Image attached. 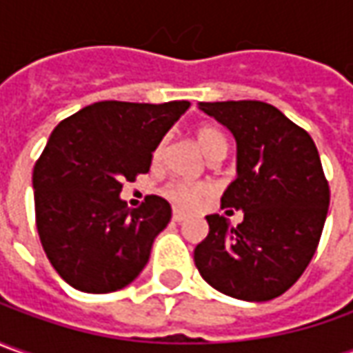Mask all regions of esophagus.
<instances>
[{
	"mask_svg": "<svg viewBox=\"0 0 353 353\" xmlns=\"http://www.w3.org/2000/svg\"><path fill=\"white\" fill-rule=\"evenodd\" d=\"M172 219H174L176 223H181V221H185V219H188V214L181 213V211H177V209H174V214H172Z\"/></svg>",
	"mask_w": 353,
	"mask_h": 353,
	"instance_id": "obj_1",
	"label": "esophagus"
}]
</instances>
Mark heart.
Listing matches in <instances>:
<instances>
[{
	"mask_svg": "<svg viewBox=\"0 0 353 353\" xmlns=\"http://www.w3.org/2000/svg\"><path fill=\"white\" fill-rule=\"evenodd\" d=\"M193 139L201 148V152L205 154L211 162L214 158H223L228 148L226 137L216 127L211 125H199L193 130ZM165 150V140H160L154 148V162H160ZM211 188L207 183H191V181H181V179H174L170 183H165L162 193L174 205L181 207V209H193L203 197L209 195Z\"/></svg>",
	"mask_w": 353,
	"mask_h": 353,
	"instance_id": "1",
	"label": "heart"
}]
</instances>
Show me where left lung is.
Listing matches in <instances>:
<instances>
[{
	"instance_id": "left-lung-1",
	"label": "left lung",
	"mask_w": 353,
	"mask_h": 353,
	"mask_svg": "<svg viewBox=\"0 0 353 353\" xmlns=\"http://www.w3.org/2000/svg\"><path fill=\"white\" fill-rule=\"evenodd\" d=\"M236 140V179L221 205L242 209L230 226L209 214L193 260L201 277L228 297L270 301L285 293L312 260L330 189L307 130L263 101L199 103Z\"/></svg>"
}]
</instances>
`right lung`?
Here are the masks:
<instances>
[{
    "label": "right lung",
    "mask_w": 353,
    "mask_h": 353,
    "mask_svg": "<svg viewBox=\"0 0 353 353\" xmlns=\"http://www.w3.org/2000/svg\"><path fill=\"white\" fill-rule=\"evenodd\" d=\"M189 101H99L52 130L32 170L34 216L46 258L83 293H111L144 270L154 238L172 219L170 203L148 195L137 209L119 197L152 164L156 144Z\"/></svg>",
    "instance_id": "right-lung-1"
}]
</instances>
